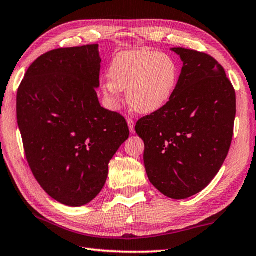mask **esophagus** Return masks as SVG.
<instances>
[{
    "label": "esophagus",
    "instance_id": "1",
    "mask_svg": "<svg viewBox=\"0 0 256 256\" xmlns=\"http://www.w3.org/2000/svg\"><path fill=\"white\" fill-rule=\"evenodd\" d=\"M127 124H128V127H129V130H130V132H135V121H134V119L129 118L127 120Z\"/></svg>",
    "mask_w": 256,
    "mask_h": 256
}]
</instances>
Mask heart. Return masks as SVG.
<instances>
[{
	"label": "heart",
	"instance_id": "heart-1",
	"mask_svg": "<svg viewBox=\"0 0 256 256\" xmlns=\"http://www.w3.org/2000/svg\"><path fill=\"white\" fill-rule=\"evenodd\" d=\"M110 82L103 92L111 103H116L119 91H127V101L138 114L160 110L176 91L178 68L173 58L158 52L132 50L120 52L108 70Z\"/></svg>",
	"mask_w": 256,
	"mask_h": 256
}]
</instances>
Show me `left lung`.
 Listing matches in <instances>:
<instances>
[{
  "label": "left lung",
  "mask_w": 256,
  "mask_h": 256,
  "mask_svg": "<svg viewBox=\"0 0 256 256\" xmlns=\"http://www.w3.org/2000/svg\"><path fill=\"white\" fill-rule=\"evenodd\" d=\"M183 62L176 91L160 110L138 120L147 176L171 199L202 191L232 144L236 94L225 70L204 52L172 48Z\"/></svg>",
  "instance_id": "1"
}]
</instances>
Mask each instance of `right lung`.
Returning a JSON list of instances; mask_svg holds the SVG:
<instances>
[{"mask_svg": "<svg viewBox=\"0 0 256 256\" xmlns=\"http://www.w3.org/2000/svg\"><path fill=\"white\" fill-rule=\"evenodd\" d=\"M98 44L37 58L16 94V118L36 180L58 202L80 207L104 186L109 162L128 140L121 114L102 108Z\"/></svg>", "mask_w": 256, "mask_h": 256, "instance_id": "obj_1", "label": "right lung"}]
</instances>
